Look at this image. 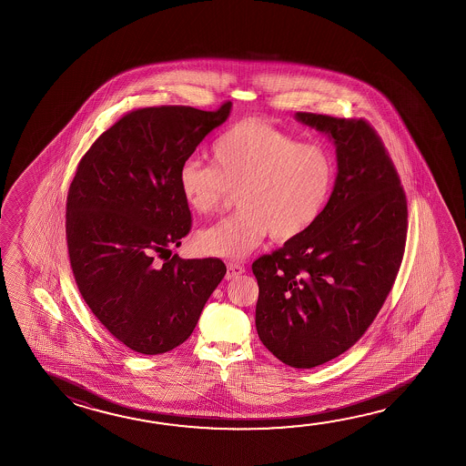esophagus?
<instances>
[{
  "instance_id": "esophagus-1",
  "label": "esophagus",
  "mask_w": 466,
  "mask_h": 466,
  "mask_svg": "<svg viewBox=\"0 0 466 466\" xmlns=\"http://www.w3.org/2000/svg\"><path fill=\"white\" fill-rule=\"evenodd\" d=\"M245 268L240 265V263H237V261H228V275L226 278L228 279H232V278L238 277V275H242L244 273Z\"/></svg>"
}]
</instances>
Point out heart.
Segmentation results:
<instances>
[{
  "label": "heart",
  "mask_w": 466,
  "mask_h": 466,
  "mask_svg": "<svg viewBox=\"0 0 466 466\" xmlns=\"http://www.w3.org/2000/svg\"><path fill=\"white\" fill-rule=\"evenodd\" d=\"M211 158L213 165L187 160L178 172L193 213H218L237 193L238 211L198 234L206 255L242 258L267 234L275 242L301 237L320 219L334 188V157L324 146L255 117L224 132Z\"/></svg>",
  "instance_id": "1"
}]
</instances>
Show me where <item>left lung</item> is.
I'll list each match as a JSON object with an SVG mask.
<instances>
[{"label": "left lung", "instance_id": "1", "mask_svg": "<svg viewBox=\"0 0 466 466\" xmlns=\"http://www.w3.org/2000/svg\"><path fill=\"white\" fill-rule=\"evenodd\" d=\"M337 147V180L314 228L252 263L261 343L293 368L342 355L367 332L398 277L408 199L383 140L365 119L296 113Z\"/></svg>", "mask_w": 466, "mask_h": 466}]
</instances>
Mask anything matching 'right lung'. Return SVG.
I'll return each instance as SVG.
<instances>
[{"instance_id":"right-lung-1","label":"right lung","mask_w":466,"mask_h":466,"mask_svg":"<svg viewBox=\"0 0 466 466\" xmlns=\"http://www.w3.org/2000/svg\"><path fill=\"white\" fill-rule=\"evenodd\" d=\"M230 106L134 109L76 167L66 195L70 267L95 318L132 351L158 355L185 342L226 275L219 258H170V248L191 230L181 165Z\"/></svg>"}]
</instances>
